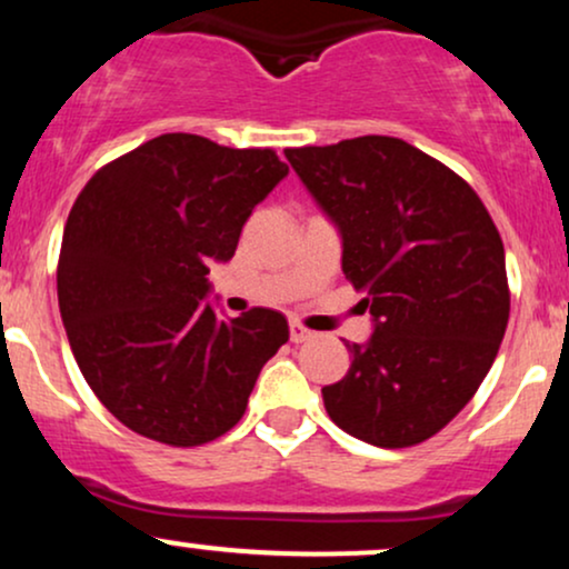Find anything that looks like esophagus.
Listing matches in <instances>:
<instances>
[{
  "label": "esophagus",
  "instance_id": "obj_1",
  "mask_svg": "<svg viewBox=\"0 0 569 569\" xmlns=\"http://www.w3.org/2000/svg\"><path fill=\"white\" fill-rule=\"evenodd\" d=\"M289 337H291L293 345H302V342H307V339H312L316 335H312L310 329H305L302 323L291 321V326H289Z\"/></svg>",
  "mask_w": 569,
  "mask_h": 569
}]
</instances>
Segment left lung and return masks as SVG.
I'll use <instances>...</instances> for the list:
<instances>
[{
  "label": "left lung",
  "mask_w": 569,
  "mask_h": 569,
  "mask_svg": "<svg viewBox=\"0 0 569 569\" xmlns=\"http://www.w3.org/2000/svg\"><path fill=\"white\" fill-rule=\"evenodd\" d=\"M342 238V272L375 331L321 390L345 433L382 449L430 439L471 401L511 310L506 251L485 202L393 136L286 149Z\"/></svg>",
  "instance_id": "8db88e82"
}]
</instances>
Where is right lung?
<instances>
[{
  "mask_svg": "<svg viewBox=\"0 0 569 569\" xmlns=\"http://www.w3.org/2000/svg\"><path fill=\"white\" fill-rule=\"evenodd\" d=\"M286 176L272 149L166 133L84 184L63 227L58 307L84 382L122 426L198 447L243 417L289 323L267 307L221 321L206 276Z\"/></svg>",
  "mask_w": 569,
  "mask_h": 569,
  "instance_id": "right-lung-1",
  "label": "right lung"
}]
</instances>
